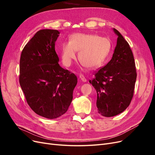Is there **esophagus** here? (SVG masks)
Returning a JSON list of instances; mask_svg holds the SVG:
<instances>
[{
	"instance_id": "34e87169",
	"label": "esophagus",
	"mask_w": 155,
	"mask_h": 155,
	"mask_svg": "<svg viewBox=\"0 0 155 155\" xmlns=\"http://www.w3.org/2000/svg\"><path fill=\"white\" fill-rule=\"evenodd\" d=\"M79 79H81V80L83 82H87V79L85 78V77L83 76V75H80L79 76Z\"/></svg>"
}]
</instances>
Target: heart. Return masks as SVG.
<instances>
[{
    "mask_svg": "<svg viewBox=\"0 0 155 155\" xmlns=\"http://www.w3.org/2000/svg\"><path fill=\"white\" fill-rule=\"evenodd\" d=\"M111 46V42L107 37L76 33L70 37L69 41L64 42L61 45L62 61L65 66H70L76 58L77 51H79L78 58L82 66L96 68L109 56Z\"/></svg>",
    "mask_w": 155,
    "mask_h": 155,
    "instance_id": "b5f03b06",
    "label": "heart"
}]
</instances>
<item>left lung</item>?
I'll return each instance as SVG.
<instances>
[{
	"instance_id": "1",
	"label": "left lung",
	"mask_w": 155,
	"mask_h": 155,
	"mask_svg": "<svg viewBox=\"0 0 155 155\" xmlns=\"http://www.w3.org/2000/svg\"><path fill=\"white\" fill-rule=\"evenodd\" d=\"M113 31L118 39L112 58L89 81L97 92L98 113L105 117L118 115L129 107L137 76L129 43L118 30Z\"/></svg>"
}]
</instances>
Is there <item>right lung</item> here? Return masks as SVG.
Masks as SVG:
<instances>
[{"label":"right lung","mask_w":155,"mask_h":155,"mask_svg":"<svg viewBox=\"0 0 155 155\" xmlns=\"http://www.w3.org/2000/svg\"><path fill=\"white\" fill-rule=\"evenodd\" d=\"M58 30L37 31L23 48L19 83L26 101L36 114L55 119L68 110L78 79L63 68L55 50Z\"/></svg>","instance_id":"obj_1"}]
</instances>
